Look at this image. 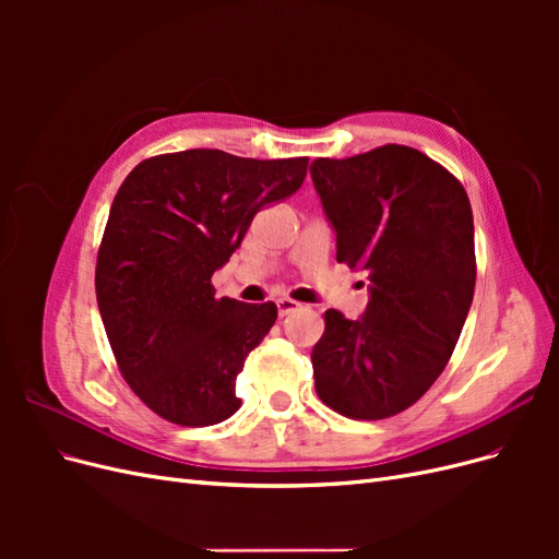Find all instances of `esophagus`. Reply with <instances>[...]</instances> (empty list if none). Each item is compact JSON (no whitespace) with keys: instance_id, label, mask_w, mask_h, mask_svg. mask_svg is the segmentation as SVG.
Listing matches in <instances>:
<instances>
[{"instance_id":"obj_1","label":"esophagus","mask_w":559,"mask_h":559,"mask_svg":"<svg viewBox=\"0 0 559 559\" xmlns=\"http://www.w3.org/2000/svg\"><path fill=\"white\" fill-rule=\"evenodd\" d=\"M300 308V302L292 300V298H280L277 300V314L280 317H289L292 312H296Z\"/></svg>"}]
</instances>
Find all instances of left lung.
I'll use <instances>...</instances> for the list:
<instances>
[{"label": "left lung", "instance_id": "left-lung-1", "mask_svg": "<svg viewBox=\"0 0 559 559\" xmlns=\"http://www.w3.org/2000/svg\"><path fill=\"white\" fill-rule=\"evenodd\" d=\"M310 175L337 263L368 273L359 319L324 314L314 389L345 417H392L436 382L460 341L476 286L468 195L445 167L401 144L317 158Z\"/></svg>", "mask_w": 559, "mask_h": 559}]
</instances>
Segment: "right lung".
<instances>
[{
    "instance_id": "right-lung-1",
    "label": "right lung",
    "mask_w": 559,
    "mask_h": 559,
    "mask_svg": "<svg viewBox=\"0 0 559 559\" xmlns=\"http://www.w3.org/2000/svg\"><path fill=\"white\" fill-rule=\"evenodd\" d=\"M308 158L189 148L126 177L97 253V308L118 368L151 411L210 427L240 408L235 380L275 324V302L216 298L210 284L265 205L294 195Z\"/></svg>"
}]
</instances>
